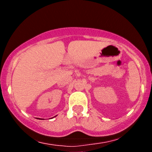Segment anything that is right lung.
Wrapping results in <instances>:
<instances>
[{
  "instance_id": "right-lung-1",
  "label": "right lung",
  "mask_w": 152,
  "mask_h": 152,
  "mask_svg": "<svg viewBox=\"0 0 152 152\" xmlns=\"http://www.w3.org/2000/svg\"><path fill=\"white\" fill-rule=\"evenodd\" d=\"M37 119H38V118H37Z\"/></svg>"
}]
</instances>
